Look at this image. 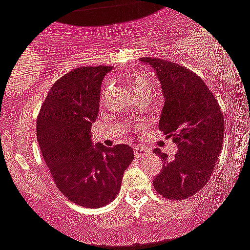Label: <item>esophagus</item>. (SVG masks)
<instances>
[{
  "label": "esophagus",
  "instance_id": "34e87169",
  "mask_svg": "<svg viewBox=\"0 0 250 250\" xmlns=\"http://www.w3.org/2000/svg\"><path fill=\"white\" fill-rule=\"evenodd\" d=\"M145 152H147V149L144 147H135L134 148V153L136 157H141Z\"/></svg>",
  "mask_w": 250,
  "mask_h": 250
}]
</instances>
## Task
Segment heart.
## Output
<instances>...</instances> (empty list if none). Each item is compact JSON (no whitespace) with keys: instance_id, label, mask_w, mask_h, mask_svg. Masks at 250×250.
I'll use <instances>...</instances> for the list:
<instances>
[{"instance_id":"b5f03b06","label":"heart","mask_w":250,"mask_h":250,"mask_svg":"<svg viewBox=\"0 0 250 250\" xmlns=\"http://www.w3.org/2000/svg\"><path fill=\"white\" fill-rule=\"evenodd\" d=\"M134 92L135 93H139V92H153V85L152 83L147 80L145 76L142 75H136L134 80Z\"/></svg>"}]
</instances>
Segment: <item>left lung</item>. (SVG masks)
I'll return each instance as SVG.
<instances>
[{
  "mask_svg": "<svg viewBox=\"0 0 250 250\" xmlns=\"http://www.w3.org/2000/svg\"><path fill=\"white\" fill-rule=\"evenodd\" d=\"M141 61L156 70L165 93L159 130L178 145L172 161L154 149L165 163L153 187L166 199L184 200L200 191L212 174L222 149L225 118L217 99L196 73L172 61Z\"/></svg>",
  "mask_w": 250,
  "mask_h": 250,
  "instance_id": "1",
  "label": "left lung"
}]
</instances>
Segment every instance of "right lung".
<instances>
[{"label": "right lung", "mask_w": 250, "mask_h": 250, "mask_svg": "<svg viewBox=\"0 0 250 250\" xmlns=\"http://www.w3.org/2000/svg\"><path fill=\"white\" fill-rule=\"evenodd\" d=\"M110 66H82L59 78L37 119V139L54 183L68 200L98 208L115 199L134 159L127 145L91 141L99 110L101 84Z\"/></svg>", "instance_id": "1"}]
</instances>
